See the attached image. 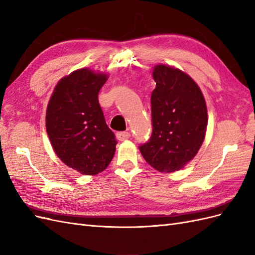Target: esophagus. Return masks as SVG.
<instances>
[{"label":"esophagus","instance_id":"34e87169","mask_svg":"<svg viewBox=\"0 0 255 255\" xmlns=\"http://www.w3.org/2000/svg\"><path fill=\"white\" fill-rule=\"evenodd\" d=\"M116 137H117L118 140L122 141V140L128 139V138L130 137V133L129 132H118L117 134H116Z\"/></svg>","mask_w":255,"mask_h":255}]
</instances>
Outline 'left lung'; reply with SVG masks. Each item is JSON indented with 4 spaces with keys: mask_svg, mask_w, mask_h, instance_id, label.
Masks as SVG:
<instances>
[{
    "mask_svg": "<svg viewBox=\"0 0 255 255\" xmlns=\"http://www.w3.org/2000/svg\"><path fill=\"white\" fill-rule=\"evenodd\" d=\"M153 78L152 134L139 150L154 169L173 172L195 157L204 140L206 104L195 81L179 69L158 65Z\"/></svg>",
    "mask_w": 255,
    "mask_h": 255,
    "instance_id": "1",
    "label": "left lung"
}]
</instances>
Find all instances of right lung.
<instances>
[{
  "instance_id": "1",
  "label": "right lung",
  "mask_w": 255,
  "mask_h": 255,
  "mask_svg": "<svg viewBox=\"0 0 255 255\" xmlns=\"http://www.w3.org/2000/svg\"><path fill=\"white\" fill-rule=\"evenodd\" d=\"M106 80V74L76 70L59 81L47 109L45 126L54 151L82 174L102 172L115 155L117 140L98 100Z\"/></svg>"
}]
</instances>
